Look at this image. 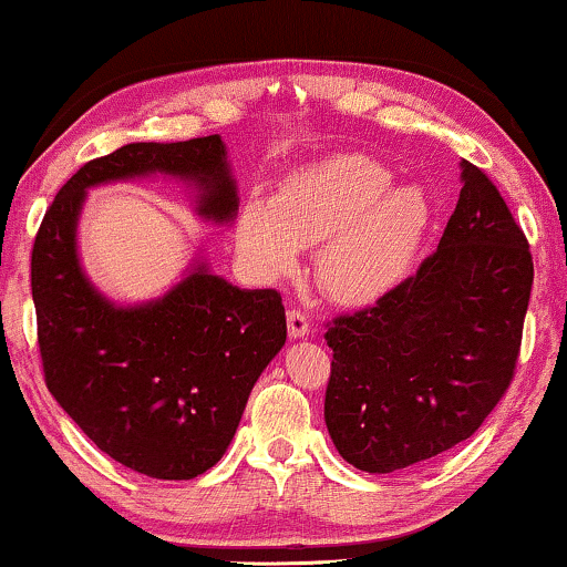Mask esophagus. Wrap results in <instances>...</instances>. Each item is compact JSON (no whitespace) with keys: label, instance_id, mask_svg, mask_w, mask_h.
<instances>
[{"label":"esophagus","instance_id":"obj_1","mask_svg":"<svg viewBox=\"0 0 567 567\" xmlns=\"http://www.w3.org/2000/svg\"><path fill=\"white\" fill-rule=\"evenodd\" d=\"M286 320H289V336L291 338H305L307 333H310V318H307V315L301 310H297V307L286 312Z\"/></svg>","mask_w":567,"mask_h":567}]
</instances>
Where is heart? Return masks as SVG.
Wrapping results in <instances>:
<instances>
[{"mask_svg": "<svg viewBox=\"0 0 567 567\" xmlns=\"http://www.w3.org/2000/svg\"><path fill=\"white\" fill-rule=\"evenodd\" d=\"M370 156H333L293 172L274 200H252L237 226L239 252L266 278L291 274L299 249L320 245V289L343 307H372L411 276L432 226L419 185Z\"/></svg>", "mask_w": 567, "mask_h": 567, "instance_id": "obj_1", "label": "heart"}]
</instances>
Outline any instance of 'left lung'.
Masks as SVG:
<instances>
[{"label":"left lung","mask_w":567,"mask_h":567,"mask_svg":"<svg viewBox=\"0 0 567 567\" xmlns=\"http://www.w3.org/2000/svg\"><path fill=\"white\" fill-rule=\"evenodd\" d=\"M461 182L437 252L391 297L336 318L326 333V424L359 472L391 474L451 451L513 380L532 252L487 174L461 161Z\"/></svg>","instance_id":"obj_1"}]
</instances>
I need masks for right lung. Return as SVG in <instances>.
Returning <instances> with one entry per match:
<instances>
[{
  "instance_id": "1",
  "label": "right lung",
  "mask_w": 567,
  "mask_h": 567,
  "mask_svg": "<svg viewBox=\"0 0 567 567\" xmlns=\"http://www.w3.org/2000/svg\"><path fill=\"white\" fill-rule=\"evenodd\" d=\"M166 176L193 187L195 213L239 210L220 135L127 143L87 161L35 234L31 286L49 393L101 451L153 480H195L234 440L257 378L286 343L274 289H239L203 257L164 297L116 305L87 278L78 224L87 189Z\"/></svg>"
}]
</instances>
